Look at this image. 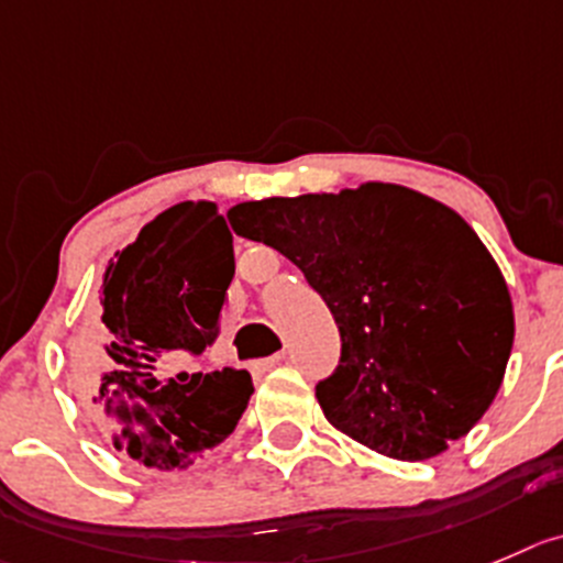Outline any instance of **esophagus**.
Returning <instances> with one entry per match:
<instances>
[{
  "label": "esophagus",
  "mask_w": 563,
  "mask_h": 563,
  "mask_svg": "<svg viewBox=\"0 0 563 563\" xmlns=\"http://www.w3.org/2000/svg\"><path fill=\"white\" fill-rule=\"evenodd\" d=\"M282 358H285V353H276V356L260 358V362H254V365H251V371H254V373H267V371H273V367H276V365H282Z\"/></svg>",
  "instance_id": "esophagus-1"
}]
</instances>
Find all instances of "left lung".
I'll list each match as a JSON object with an SVG mask.
<instances>
[{
    "instance_id": "8db88e82",
    "label": "left lung",
    "mask_w": 563,
    "mask_h": 563,
    "mask_svg": "<svg viewBox=\"0 0 563 563\" xmlns=\"http://www.w3.org/2000/svg\"><path fill=\"white\" fill-rule=\"evenodd\" d=\"M240 238L301 267L340 329L318 382L325 420L400 462L448 451L484 417L514 342L506 278L451 207L384 181L229 210Z\"/></svg>"
}]
</instances>
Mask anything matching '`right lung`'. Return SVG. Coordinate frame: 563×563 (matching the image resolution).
Listing matches in <instances>:
<instances>
[{"instance_id":"obj_1","label":"right lung","mask_w":563,"mask_h":563,"mask_svg":"<svg viewBox=\"0 0 563 563\" xmlns=\"http://www.w3.org/2000/svg\"><path fill=\"white\" fill-rule=\"evenodd\" d=\"M232 278V232L212 201L159 212L107 265L104 351H96L88 384L115 451L146 467L185 470L234 431L254 393L249 373L154 376L163 358L198 356L218 340Z\"/></svg>"}]
</instances>
